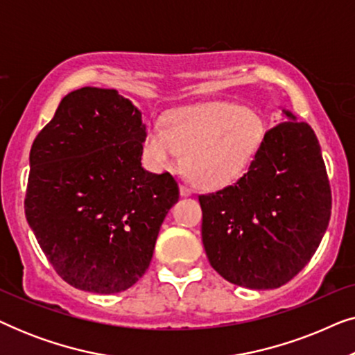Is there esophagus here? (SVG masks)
Returning <instances> with one entry per match:
<instances>
[{"mask_svg": "<svg viewBox=\"0 0 355 355\" xmlns=\"http://www.w3.org/2000/svg\"><path fill=\"white\" fill-rule=\"evenodd\" d=\"M181 196L187 197V196H192V189L187 186V184H181Z\"/></svg>", "mask_w": 355, "mask_h": 355, "instance_id": "obj_1", "label": "esophagus"}]
</instances>
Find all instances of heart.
Returning <instances> with one entry per match:
<instances>
[{
  "instance_id": "obj_1",
  "label": "heart",
  "mask_w": 355,
  "mask_h": 355,
  "mask_svg": "<svg viewBox=\"0 0 355 355\" xmlns=\"http://www.w3.org/2000/svg\"><path fill=\"white\" fill-rule=\"evenodd\" d=\"M265 135L259 114L226 101L184 106L153 124L144 152L157 169L173 168L187 155V171L198 186L220 189L236 182L254 162Z\"/></svg>"
}]
</instances>
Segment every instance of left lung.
Returning <instances> with one entry per match:
<instances>
[{
	"mask_svg": "<svg viewBox=\"0 0 355 355\" xmlns=\"http://www.w3.org/2000/svg\"><path fill=\"white\" fill-rule=\"evenodd\" d=\"M268 129L232 186L202 193V242L226 281L275 289L312 259L331 216V189L313 129L295 121Z\"/></svg>",
	"mask_w": 355,
	"mask_h": 355,
	"instance_id": "8db88e82",
	"label": "left lung"
}]
</instances>
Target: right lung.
<instances>
[{"label": "right lung", "mask_w": 355, "mask_h": 355, "mask_svg": "<svg viewBox=\"0 0 355 355\" xmlns=\"http://www.w3.org/2000/svg\"><path fill=\"white\" fill-rule=\"evenodd\" d=\"M145 137L128 98L84 87L61 100L33 140L27 221L56 273L77 289L121 293L152 261L179 186L168 171L142 168Z\"/></svg>", "instance_id": "right-lung-1"}]
</instances>
